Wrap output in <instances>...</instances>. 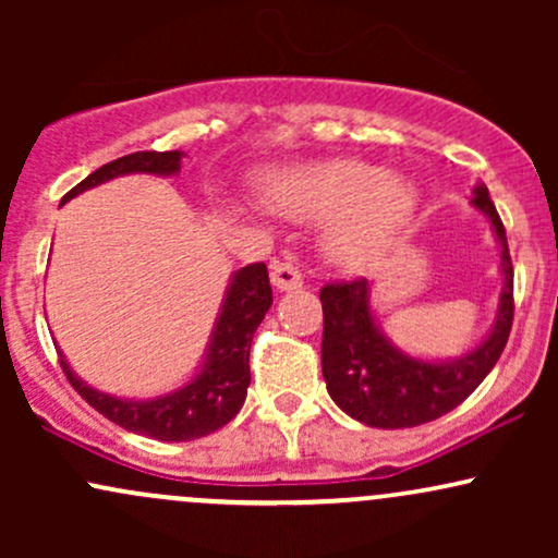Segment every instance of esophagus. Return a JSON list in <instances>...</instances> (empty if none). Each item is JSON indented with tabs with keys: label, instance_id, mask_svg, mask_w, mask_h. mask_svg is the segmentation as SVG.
I'll use <instances>...</instances> for the list:
<instances>
[{
	"label": "esophagus",
	"instance_id": "34e87169",
	"mask_svg": "<svg viewBox=\"0 0 558 558\" xmlns=\"http://www.w3.org/2000/svg\"><path fill=\"white\" fill-rule=\"evenodd\" d=\"M270 278L278 291H296V288L304 286V275L293 262H272Z\"/></svg>",
	"mask_w": 558,
	"mask_h": 558
}]
</instances>
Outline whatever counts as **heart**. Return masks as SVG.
<instances>
[{"mask_svg":"<svg viewBox=\"0 0 558 558\" xmlns=\"http://www.w3.org/2000/svg\"><path fill=\"white\" fill-rule=\"evenodd\" d=\"M262 196L291 220H332L328 246L345 265H364L386 252L414 209V191L401 178L360 159L278 172Z\"/></svg>","mask_w":558,"mask_h":558,"instance_id":"obj_1","label":"heart"}]
</instances>
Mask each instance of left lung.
I'll list each match as a JSON object with an SVG mask.
<instances>
[{
  "label": "left lung",
  "instance_id": "left-lung-1",
  "mask_svg": "<svg viewBox=\"0 0 558 558\" xmlns=\"http://www.w3.org/2000/svg\"><path fill=\"white\" fill-rule=\"evenodd\" d=\"M472 204L488 215L501 243L504 291L490 336L462 360L422 362L396 349L375 325L369 283L364 278L328 283L319 291L323 377L330 399L349 417L383 430L433 422L457 409L501 356L514 323V267L504 222L485 185H477Z\"/></svg>",
  "mask_w": 558,
  "mask_h": 558
}]
</instances>
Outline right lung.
<instances>
[{
    "label": "right lung",
    "instance_id": "add662e5",
    "mask_svg": "<svg viewBox=\"0 0 558 558\" xmlns=\"http://www.w3.org/2000/svg\"><path fill=\"white\" fill-rule=\"evenodd\" d=\"M181 151H136L114 162L101 165L86 181L68 191L62 202L78 196L81 191L112 181L128 172H155V175H175L181 170ZM272 304V288L267 278L265 262L241 267L230 280L220 317H217L213 341H209L207 360L189 386L172 390L151 401H128L118 396L101 393L88 388L78 375L70 369L65 356L60 354L62 373L70 386L81 393L99 414L125 430L146 435L155 440H194L220 430L239 414L246 399V388L252 383L248 373V351H252L254 330L265 319Z\"/></svg>",
    "mask_w": 558,
    "mask_h": 558
}]
</instances>
